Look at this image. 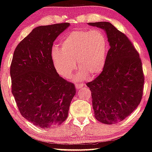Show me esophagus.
<instances>
[{
  "label": "esophagus",
  "mask_w": 152,
  "mask_h": 152,
  "mask_svg": "<svg viewBox=\"0 0 152 152\" xmlns=\"http://www.w3.org/2000/svg\"><path fill=\"white\" fill-rule=\"evenodd\" d=\"M83 86H84L83 84H81V83H77V84H76V85H75V87L77 89H80V88L83 87Z\"/></svg>",
  "instance_id": "esophagus-1"
}]
</instances>
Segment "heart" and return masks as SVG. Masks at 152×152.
Returning <instances> with one entry per match:
<instances>
[{
	"label": "heart",
	"mask_w": 152,
	"mask_h": 152,
	"mask_svg": "<svg viewBox=\"0 0 152 152\" xmlns=\"http://www.w3.org/2000/svg\"><path fill=\"white\" fill-rule=\"evenodd\" d=\"M107 49V40L99 29L75 30L62 41L61 48L52 49V61L57 72L63 77L69 78L72 75L77 61L81 70L80 79L85 77V75L91 78L104 70Z\"/></svg>",
	"instance_id": "heart-1"
}]
</instances>
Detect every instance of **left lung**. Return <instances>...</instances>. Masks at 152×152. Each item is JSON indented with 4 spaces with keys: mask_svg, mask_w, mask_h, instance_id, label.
Segmentation results:
<instances>
[{
    "mask_svg": "<svg viewBox=\"0 0 152 152\" xmlns=\"http://www.w3.org/2000/svg\"><path fill=\"white\" fill-rule=\"evenodd\" d=\"M88 24L104 29L110 46L104 70L87 83L94 116L101 123L114 124L130 115L141 102L145 82L142 61L126 35L110 22Z\"/></svg>",
    "mask_w": 152,
    "mask_h": 152,
    "instance_id": "8db88e82",
    "label": "left lung"
}]
</instances>
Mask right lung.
<instances>
[{"label":"right lung","instance_id":"right-lung-1","mask_svg":"<svg viewBox=\"0 0 152 152\" xmlns=\"http://www.w3.org/2000/svg\"><path fill=\"white\" fill-rule=\"evenodd\" d=\"M69 23L39 26L18 45L10 65L12 93L20 113L40 128L61 125L67 118L76 89L56 72L52 46Z\"/></svg>","mask_w":152,"mask_h":152}]
</instances>
